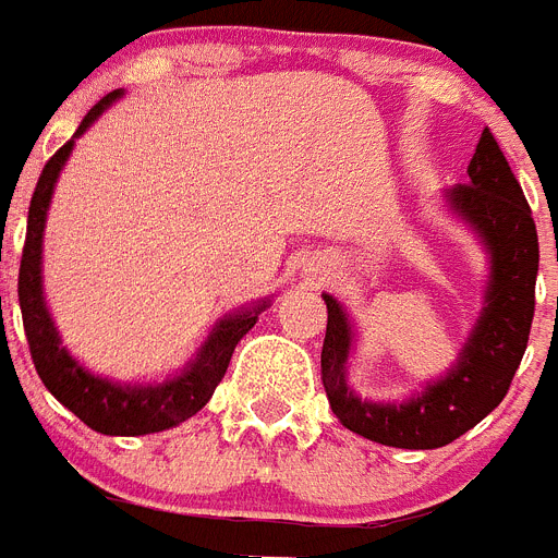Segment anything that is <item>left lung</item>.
Masks as SVG:
<instances>
[{
  "label": "left lung",
  "mask_w": 558,
  "mask_h": 558,
  "mask_svg": "<svg viewBox=\"0 0 558 558\" xmlns=\"http://www.w3.org/2000/svg\"><path fill=\"white\" fill-rule=\"evenodd\" d=\"M449 203L492 251V284L483 316L446 378L412 401H361L344 380L352 327L341 304L325 293L322 384L332 412L355 435L395 449H440L477 426L508 395L531 336L539 236L522 185L488 126L471 157L469 183L454 185Z\"/></svg>",
  "instance_id": "left-lung-1"
}]
</instances>
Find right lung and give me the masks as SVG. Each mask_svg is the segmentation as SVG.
Returning a JSON list of instances; mask_svg holds the SVG:
<instances>
[{
	"label": "right lung",
	"instance_id": "right-lung-1",
	"mask_svg": "<svg viewBox=\"0 0 558 558\" xmlns=\"http://www.w3.org/2000/svg\"><path fill=\"white\" fill-rule=\"evenodd\" d=\"M118 95H121L118 89L104 95L101 101L84 116L75 135L41 169V178L31 199L27 236L25 247H22V265H19V307H22V325H25L31 359L52 398L64 403L75 417H81L101 435L135 437L178 426L206 407L217 384L226 375L233 347L256 325L265 304H259L254 311H240L236 316H228L226 322H220L203 344L194 364L185 366L178 378L157 384V387H121V384H112L107 378H98V375L87 373L61 347V338L52 327L45 296H41V233H45L47 208H50L52 185L59 180L61 166L66 163V157L73 151L75 137L84 135L89 123L101 116Z\"/></svg>",
	"mask_w": 558,
	"mask_h": 558
}]
</instances>
